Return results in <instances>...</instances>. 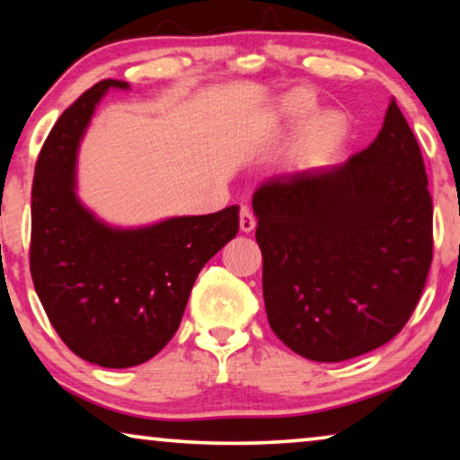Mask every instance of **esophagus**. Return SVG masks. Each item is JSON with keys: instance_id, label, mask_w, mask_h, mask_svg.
Listing matches in <instances>:
<instances>
[{"instance_id": "esophagus-1", "label": "esophagus", "mask_w": 460, "mask_h": 460, "mask_svg": "<svg viewBox=\"0 0 460 460\" xmlns=\"http://www.w3.org/2000/svg\"><path fill=\"white\" fill-rule=\"evenodd\" d=\"M254 226H257V220H254L252 209L249 206L240 208V230L249 234V232L254 230Z\"/></svg>"}]
</instances>
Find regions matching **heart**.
I'll return each mask as SVG.
<instances>
[{
	"instance_id": "b5f03b06",
	"label": "heart",
	"mask_w": 460,
	"mask_h": 460,
	"mask_svg": "<svg viewBox=\"0 0 460 460\" xmlns=\"http://www.w3.org/2000/svg\"><path fill=\"white\" fill-rule=\"evenodd\" d=\"M314 112L316 98L304 88L286 92L275 104V115L281 123L288 127L304 125L294 144V158L300 166L323 164L341 147L349 131L348 119L341 112L324 111L314 118Z\"/></svg>"
}]
</instances>
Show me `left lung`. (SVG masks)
<instances>
[{"mask_svg": "<svg viewBox=\"0 0 460 460\" xmlns=\"http://www.w3.org/2000/svg\"><path fill=\"white\" fill-rule=\"evenodd\" d=\"M252 211L267 319L289 349L343 362L405 327L432 263V197L394 98L366 150L265 181Z\"/></svg>", "mask_w": 460, "mask_h": 460, "instance_id": "8db88e82", "label": "left lung"}]
</instances>
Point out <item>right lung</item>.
<instances>
[{
  "mask_svg": "<svg viewBox=\"0 0 460 460\" xmlns=\"http://www.w3.org/2000/svg\"><path fill=\"white\" fill-rule=\"evenodd\" d=\"M121 80L84 92L49 133L32 181L31 273L49 321L75 356L131 368L171 341L203 265L238 232V206L139 228L98 220L75 193L80 139Z\"/></svg>",
  "mask_w": 460,
  "mask_h": 460,
  "instance_id": "1",
  "label": "right lung"
}]
</instances>
